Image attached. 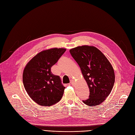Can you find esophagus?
Wrapping results in <instances>:
<instances>
[{
    "instance_id": "esophagus-1",
    "label": "esophagus",
    "mask_w": 135,
    "mask_h": 135,
    "mask_svg": "<svg viewBox=\"0 0 135 135\" xmlns=\"http://www.w3.org/2000/svg\"><path fill=\"white\" fill-rule=\"evenodd\" d=\"M70 84L71 85H74V81L73 80H71V81H70Z\"/></svg>"
}]
</instances>
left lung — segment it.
Instances as JSON below:
<instances>
[{
	"label": "left lung",
	"instance_id": "1",
	"mask_svg": "<svg viewBox=\"0 0 135 135\" xmlns=\"http://www.w3.org/2000/svg\"><path fill=\"white\" fill-rule=\"evenodd\" d=\"M70 53L79 65L89 89V98L83 102L90 107L99 105L105 100L114 86L115 74L111 64L93 46H79L71 49Z\"/></svg>",
	"mask_w": 135,
	"mask_h": 135
}]
</instances>
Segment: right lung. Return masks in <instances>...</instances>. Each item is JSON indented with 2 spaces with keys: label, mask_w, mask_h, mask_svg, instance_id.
<instances>
[{
  "label": "right lung",
  "mask_w": 135,
  "mask_h": 135,
  "mask_svg": "<svg viewBox=\"0 0 135 135\" xmlns=\"http://www.w3.org/2000/svg\"><path fill=\"white\" fill-rule=\"evenodd\" d=\"M65 48H51L35 56L23 70V83L31 99L41 106L50 107L62 98L65 87L60 77L53 74L51 68L57 62Z\"/></svg>",
  "instance_id": "add662e5"
}]
</instances>
